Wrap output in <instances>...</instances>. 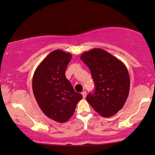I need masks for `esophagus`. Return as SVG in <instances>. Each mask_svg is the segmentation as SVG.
<instances>
[{"mask_svg": "<svg viewBox=\"0 0 155 155\" xmlns=\"http://www.w3.org/2000/svg\"><path fill=\"white\" fill-rule=\"evenodd\" d=\"M81 94L83 95V97H84V98H85V97H86V91H83V92L81 93Z\"/></svg>", "mask_w": 155, "mask_h": 155, "instance_id": "esophagus-1", "label": "esophagus"}]
</instances>
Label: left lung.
Wrapping results in <instances>:
<instances>
[{"label": "left lung", "instance_id": "8db88e82", "mask_svg": "<svg viewBox=\"0 0 155 155\" xmlns=\"http://www.w3.org/2000/svg\"><path fill=\"white\" fill-rule=\"evenodd\" d=\"M81 60L90 69L94 81V93L86 100L104 117L116 114L123 107L130 89V78L125 64L101 48L84 52Z\"/></svg>", "mask_w": 155, "mask_h": 155}]
</instances>
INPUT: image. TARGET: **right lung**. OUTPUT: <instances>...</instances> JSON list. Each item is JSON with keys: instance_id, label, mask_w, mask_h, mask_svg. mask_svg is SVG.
<instances>
[{"instance_id": "add662e5", "label": "right lung", "mask_w": 155, "mask_h": 155, "mask_svg": "<svg viewBox=\"0 0 155 155\" xmlns=\"http://www.w3.org/2000/svg\"><path fill=\"white\" fill-rule=\"evenodd\" d=\"M71 59V54L61 50L51 52L37 67L32 79L39 107L48 118L60 123L72 117L78 102L83 98L65 77Z\"/></svg>"}]
</instances>
